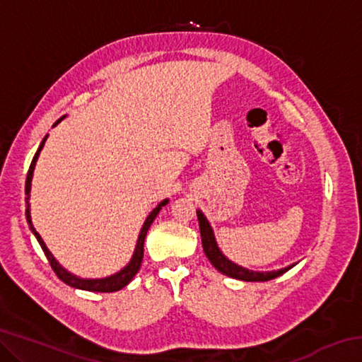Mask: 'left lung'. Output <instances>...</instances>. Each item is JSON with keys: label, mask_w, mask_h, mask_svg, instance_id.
Listing matches in <instances>:
<instances>
[{"label": "left lung", "mask_w": 362, "mask_h": 362, "mask_svg": "<svg viewBox=\"0 0 362 362\" xmlns=\"http://www.w3.org/2000/svg\"><path fill=\"white\" fill-rule=\"evenodd\" d=\"M196 216H198L199 233H201V241H203L204 254L212 265L216 267V269H218V272L225 274V276H230L240 281H249V283H260V281H269V279L278 278L283 273L289 272L292 267L297 265V263H292L289 267L281 268V269H272V272H254V269L238 265V263L226 259L222 250L218 249L216 236H214V230L211 223L207 222L204 214L198 209L196 211Z\"/></svg>", "instance_id": "1"}]
</instances>
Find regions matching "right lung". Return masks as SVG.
I'll list each match as a JSON object with an SVG mask.
<instances>
[{
    "mask_svg": "<svg viewBox=\"0 0 362 362\" xmlns=\"http://www.w3.org/2000/svg\"><path fill=\"white\" fill-rule=\"evenodd\" d=\"M64 118H65V116H62V118L57 119L56 122H54V126H57L59 122L62 121ZM46 139H47V136L42 139V142L38 146V151L35 153L33 161H32V164H30V169H28V174H27V182H25V194H27L25 196V203H27L25 217H27V222H28L30 230H32V233L35 235L36 240H38L40 246L42 249V252H45V255L47 257V260H49V263H51L52 269H54V272H56L57 276L62 279L65 284L75 287V289L89 291V292H116V291H121L122 287H126L127 284H129L131 281L134 279V276H136V274L139 273L140 265H142V260H144V243H145L146 231H148L150 225L153 223V220L156 218L159 211H161L163 207L169 203V199H163L161 203H159L155 207V209L150 212V216L146 217V220L144 222L142 230H140V233H139L137 244H136V249H134V254L131 257L129 263H127L124 268L119 269L118 273L112 274V276H107V278H97V279L79 278V276H76V274L70 273L69 269H65L62 265H60V263L56 260V257L52 255L51 250L46 247V244H45V241H42V238L40 236V233L35 230V226L32 223V214H30V189H32V179H33V170H35V166H36V161H38V156H40V153L42 150V146H45Z\"/></svg>",
    "mask_w": 362,
    "mask_h": 362,
    "instance_id": "1",
    "label": "right lung"
}]
</instances>
